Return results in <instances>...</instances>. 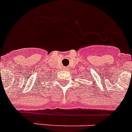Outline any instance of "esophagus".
<instances>
[{
  "instance_id": "esophagus-1",
  "label": "esophagus",
  "mask_w": 132,
  "mask_h": 132,
  "mask_svg": "<svg viewBox=\"0 0 132 132\" xmlns=\"http://www.w3.org/2000/svg\"><path fill=\"white\" fill-rule=\"evenodd\" d=\"M67 69H68V68H67V67H64V68H63V70H66Z\"/></svg>"
}]
</instances>
